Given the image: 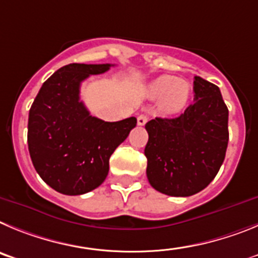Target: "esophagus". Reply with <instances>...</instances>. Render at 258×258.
Here are the masks:
<instances>
[{"label":"esophagus","instance_id":"esophagus-1","mask_svg":"<svg viewBox=\"0 0 258 258\" xmlns=\"http://www.w3.org/2000/svg\"><path fill=\"white\" fill-rule=\"evenodd\" d=\"M148 119H149V118H148V115H146V114H140L138 117V124H139V126H144V124H145L146 122H148Z\"/></svg>","mask_w":258,"mask_h":258}]
</instances>
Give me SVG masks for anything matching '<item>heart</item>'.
<instances>
[{
	"label": "heart",
	"mask_w": 258,
	"mask_h": 258,
	"mask_svg": "<svg viewBox=\"0 0 258 258\" xmlns=\"http://www.w3.org/2000/svg\"><path fill=\"white\" fill-rule=\"evenodd\" d=\"M146 92L152 99H159L162 110L175 114L187 105L191 89L186 81L177 80L172 76H161L148 85Z\"/></svg>",
	"instance_id": "b5f03b06"
}]
</instances>
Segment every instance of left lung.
<instances>
[{
	"label": "left lung",
	"mask_w": 258,
	"mask_h": 258,
	"mask_svg": "<svg viewBox=\"0 0 258 258\" xmlns=\"http://www.w3.org/2000/svg\"><path fill=\"white\" fill-rule=\"evenodd\" d=\"M194 103L180 117L155 118L145 124L146 176L171 197H190L210 185L226 154L229 110L220 89L194 77Z\"/></svg>",
	"instance_id": "1"
}]
</instances>
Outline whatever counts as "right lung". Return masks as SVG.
Segmentation results:
<instances>
[{"mask_svg": "<svg viewBox=\"0 0 258 258\" xmlns=\"http://www.w3.org/2000/svg\"><path fill=\"white\" fill-rule=\"evenodd\" d=\"M112 64H68L42 85L29 110L28 149L37 173L66 196L100 186L109 158L136 126L135 117L105 122L92 117L80 100L82 81Z\"/></svg>", "mask_w": 258, "mask_h": 258, "instance_id": "1", "label": "right lung"}]
</instances>
